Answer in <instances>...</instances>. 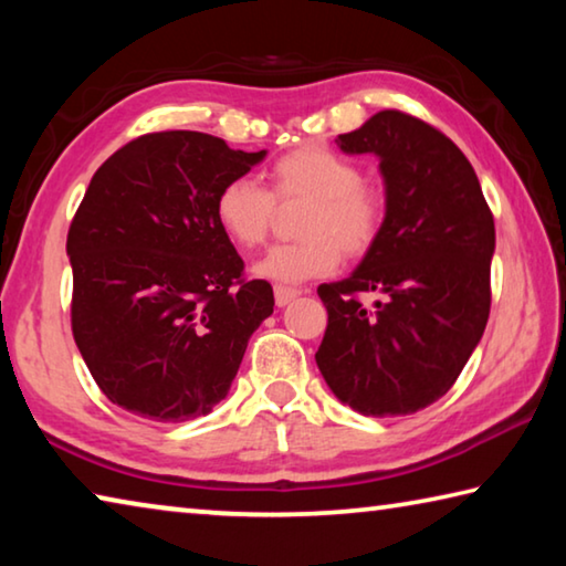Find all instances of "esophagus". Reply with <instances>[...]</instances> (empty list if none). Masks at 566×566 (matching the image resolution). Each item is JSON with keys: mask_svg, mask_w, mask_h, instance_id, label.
<instances>
[{"mask_svg": "<svg viewBox=\"0 0 566 566\" xmlns=\"http://www.w3.org/2000/svg\"><path fill=\"white\" fill-rule=\"evenodd\" d=\"M300 294H302V290H296V286H282V284L274 286V300L280 306H286L292 300H296Z\"/></svg>", "mask_w": 566, "mask_h": 566, "instance_id": "obj_1", "label": "esophagus"}]
</instances>
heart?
Listing matches in <instances>:
<instances>
[{"instance_id":"1","label":"heart","mask_w":566,"mask_h":566,"mask_svg":"<svg viewBox=\"0 0 566 566\" xmlns=\"http://www.w3.org/2000/svg\"><path fill=\"white\" fill-rule=\"evenodd\" d=\"M270 189L249 177H234L219 187L214 219L229 242L256 249L276 222V205H304L292 244L274 247L254 272L272 282L296 284L337 270L342 252L361 260L385 232L389 199L367 181L357 161L329 147L304 145L272 161Z\"/></svg>"}]
</instances>
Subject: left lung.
Here are the masks:
<instances>
[{"label":"left lung","instance_id":"1","mask_svg":"<svg viewBox=\"0 0 566 566\" xmlns=\"http://www.w3.org/2000/svg\"><path fill=\"white\" fill-rule=\"evenodd\" d=\"M334 142L379 157L389 214L354 274L319 284L327 332L314 357L359 415H415L452 389L490 319L492 209L462 149L407 112H377Z\"/></svg>","mask_w":566,"mask_h":566}]
</instances>
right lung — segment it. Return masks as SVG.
<instances>
[{"mask_svg": "<svg viewBox=\"0 0 566 566\" xmlns=\"http://www.w3.org/2000/svg\"><path fill=\"white\" fill-rule=\"evenodd\" d=\"M264 155L171 129L142 134L94 171L66 234L72 334L112 405L187 421L227 397L274 292L244 276L214 197Z\"/></svg>", "mask_w": 566, "mask_h": 566, "instance_id": "add662e5", "label": "right lung"}]
</instances>
